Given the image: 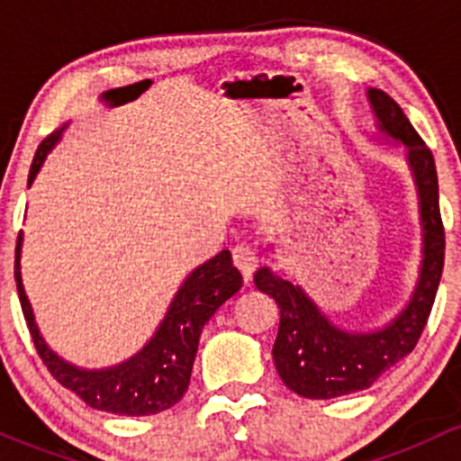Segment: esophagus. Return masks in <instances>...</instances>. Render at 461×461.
I'll list each match as a JSON object with an SVG mask.
<instances>
[{"label":"esophagus","mask_w":461,"mask_h":461,"mask_svg":"<svg viewBox=\"0 0 461 461\" xmlns=\"http://www.w3.org/2000/svg\"><path fill=\"white\" fill-rule=\"evenodd\" d=\"M231 258H234V265L239 267V272L243 274L245 281H249L258 265V252L248 243H240L231 249Z\"/></svg>","instance_id":"obj_1"}]
</instances>
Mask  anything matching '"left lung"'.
Returning <instances> with one entry per match:
<instances>
[{
    "label": "left lung",
    "mask_w": 461,
    "mask_h": 461,
    "mask_svg": "<svg viewBox=\"0 0 461 461\" xmlns=\"http://www.w3.org/2000/svg\"><path fill=\"white\" fill-rule=\"evenodd\" d=\"M368 100L379 131L408 149L406 158L417 185L424 231L420 281L406 308L388 325L373 332H350L325 317L301 285L276 276L269 267L254 274L258 290L272 296L281 310L272 348L276 373L287 388L308 399H332L370 388L385 370L411 355L430 317L444 269L446 239L435 158L388 93L368 88Z\"/></svg>",
    "instance_id": "left-lung-1"
}]
</instances>
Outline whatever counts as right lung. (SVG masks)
Returning <instances> with one entry per match:
<instances>
[{
    "label": "right lung",
    "instance_id": "1",
    "mask_svg": "<svg viewBox=\"0 0 461 461\" xmlns=\"http://www.w3.org/2000/svg\"><path fill=\"white\" fill-rule=\"evenodd\" d=\"M62 131L64 127L37 147L31 165L29 185L35 180L37 171L41 169L46 156L59 140ZM20 257L22 231L17 236L15 248V283L22 312H24L37 355L64 388L73 390L91 408L113 412V415H156V412L178 403L187 393L194 359L198 352V339H201L204 323L243 285V276L231 265L230 249H222L221 254L209 258L185 278L160 328L138 355L113 368L85 370L55 355L41 339L40 328L32 317L29 296L22 285Z\"/></svg>",
    "mask_w": 461,
    "mask_h": 461
}]
</instances>
